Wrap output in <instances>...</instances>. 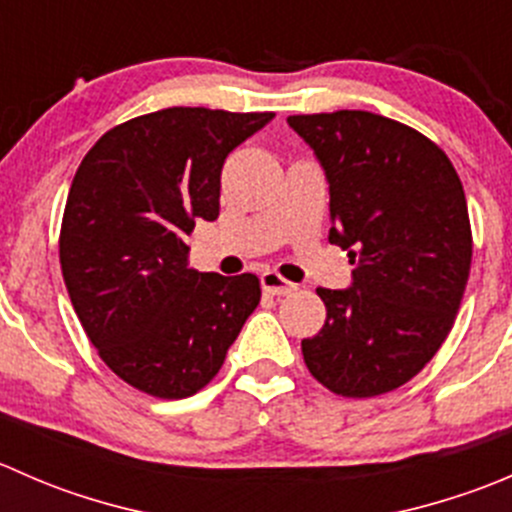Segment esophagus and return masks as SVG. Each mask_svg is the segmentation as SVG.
Segmentation results:
<instances>
[{
    "label": "esophagus",
    "mask_w": 512,
    "mask_h": 512,
    "mask_svg": "<svg viewBox=\"0 0 512 512\" xmlns=\"http://www.w3.org/2000/svg\"><path fill=\"white\" fill-rule=\"evenodd\" d=\"M260 282H262V289H265L267 294H272V297H285V294H289L294 289L292 282H287L285 277H280L277 272H262Z\"/></svg>",
    "instance_id": "esophagus-1"
}]
</instances>
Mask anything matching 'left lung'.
I'll return each mask as SVG.
<instances>
[{
    "label": "left lung",
    "instance_id": "1",
    "mask_svg": "<svg viewBox=\"0 0 512 512\" xmlns=\"http://www.w3.org/2000/svg\"><path fill=\"white\" fill-rule=\"evenodd\" d=\"M289 126L329 180V242L349 252V289L317 294L327 319L302 339L309 374L347 399L389 394L441 349L471 272L466 193L446 153L369 111L302 113Z\"/></svg>",
    "mask_w": 512,
    "mask_h": 512
}]
</instances>
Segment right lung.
Instances as JSON below:
<instances>
[{"mask_svg":"<svg viewBox=\"0 0 512 512\" xmlns=\"http://www.w3.org/2000/svg\"><path fill=\"white\" fill-rule=\"evenodd\" d=\"M272 116L163 108L103 133L76 170L61 275L98 356L143 394H198L260 304L250 272L190 270L185 237L218 218L227 153Z\"/></svg>","mask_w":512,"mask_h":512,"instance_id":"add662e5","label":"right lung"}]
</instances>
